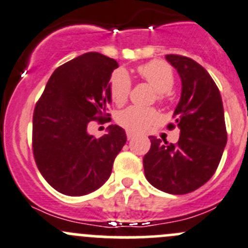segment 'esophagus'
<instances>
[{"label": "esophagus", "mask_w": 248, "mask_h": 248, "mask_svg": "<svg viewBox=\"0 0 248 248\" xmlns=\"http://www.w3.org/2000/svg\"><path fill=\"white\" fill-rule=\"evenodd\" d=\"M126 136H127V139H128V140H131V139H133L134 137H136V134H134L133 132H131V131H127Z\"/></svg>", "instance_id": "esophagus-1"}]
</instances>
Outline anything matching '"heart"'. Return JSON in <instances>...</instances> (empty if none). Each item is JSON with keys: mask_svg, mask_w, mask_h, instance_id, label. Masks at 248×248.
I'll return each instance as SVG.
<instances>
[{"mask_svg": "<svg viewBox=\"0 0 248 248\" xmlns=\"http://www.w3.org/2000/svg\"><path fill=\"white\" fill-rule=\"evenodd\" d=\"M139 76L156 91L157 102L163 103L167 99L168 91L174 83V74L170 64L162 60H153L143 64L137 69ZM109 92L111 100L117 105L124 104L131 92V80L124 70H117L112 74L109 83ZM160 115L153 108H141L137 105L126 108L120 111L116 121L132 132H144L153 124H157Z\"/></svg>", "mask_w": 248, "mask_h": 248, "instance_id": "obj_1", "label": "heart"}]
</instances>
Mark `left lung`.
Segmentation results:
<instances>
[{
  "instance_id": "8db88e82",
  "label": "left lung",
  "mask_w": 248,
  "mask_h": 248,
  "mask_svg": "<svg viewBox=\"0 0 248 248\" xmlns=\"http://www.w3.org/2000/svg\"><path fill=\"white\" fill-rule=\"evenodd\" d=\"M166 59L182 78V95L174 110L180 129L175 144L149 137L150 150L143 158L148 182L174 195L189 194L215 174L227 145L224 109L219 90L203 66L191 58L167 54Z\"/></svg>"
}]
</instances>
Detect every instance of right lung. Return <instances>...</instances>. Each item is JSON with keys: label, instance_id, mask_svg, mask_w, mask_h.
<instances>
[{"label": "right lung", "instance_id": "obj_1", "mask_svg": "<svg viewBox=\"0 0 248 248\" xmlns=\"http://www.w3.org/2000/svg\"><path fill=\"white\" fill-rule=\"evenodd\" d=\"M116 68L112 58L85 53L55 69L36 103L35 162L48 184L64 195L81 196L100 188L126 143V132L117 124L100 138L87 132L90 122L111 120L107 112L109 81Z\"/></svg>", "mask_w": 248, "mask_h": 248}]
</instances>
